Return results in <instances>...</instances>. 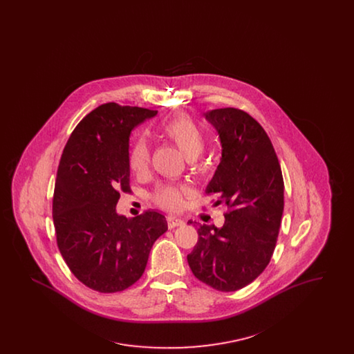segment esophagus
I'll return each instance as SVG.
<instances>
[{
	"mask_svg": "<svg viewBox=\"0 0 354 354\" xmlns=\"http://www.w3.org/2000/svg\"><path fill=\"white\" fill-rule=\"evenodd\" d=\"M185 224V221L182 219H179V218H176V216H169L167 218V225H169V228H175V227H180V225H183Z\"/></svg>",
	"mask_w": 354,
	"mask_h": 354,
	"instance_id": "34e87169",
	"label": "esophagus"
}]
</instances>
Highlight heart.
<instances>
[{
    "label": "heart",
    "mask_w": 354,
    "mask_h": 354,
    "mask_svg": "<svg viewBox=\"0 0 354 354\" xmlns=\"http://www.w3.org/2000/svg\"><path fill=\"white\" fill-rule=\"evenodd\" d=\"M162 133L185 153L188 160L196 159L204 149V138L199 127L187 117L169 119L162 124ZM130 169L136 175L145 174L150 163V149L143 139L136 140L130 151ZM185 188L174 185H159L153 192V201L167 209H178L182 204Z\"/></svg>",
    "instance_id": "1"
}]
</instances>
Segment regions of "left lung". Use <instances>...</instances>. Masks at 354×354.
Returning a JSON list of instances; mask_svg holds the SVG:
<instances>
[{
	"mask_svg": "<svg viewBox=\"0 0 354 354\" xmlns=\"http://www.w3.org/2000/svg\"><path fill=\"white\" fill-rule=\"evenodd\" d=\"M215 127L221 158L207 194L231 211L221 228L199 225L188 266L204 284L234 292L267 268L284 211V180L270 136L257 120L234 107L204 114Z\"/></svg>",
	"mask_w": 354,
	"mask_h": 354,
	"instance_id": "1",
	"label": "left lung"
}]
</instances>
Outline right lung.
Wrapping results in <instances>:
<instances>
[{"label":"right lung","instance_id":"add662e5","mask_svg":"<svg viewBox=\"0 0 354 354\" xmlns=\"http://www.w3.org/2000/svg\"><path fill=\"white\" fill-rule=\"evenodd\" d=\"M158 111L104 103L87 114L64 149L53 198L57 244L73 274L102 293L124 290L146 270L166 218L147 211L127 219L117 212L130 191V135Z\"/></svg>","mask_w":354,"mask_h":354}]
</instances>
